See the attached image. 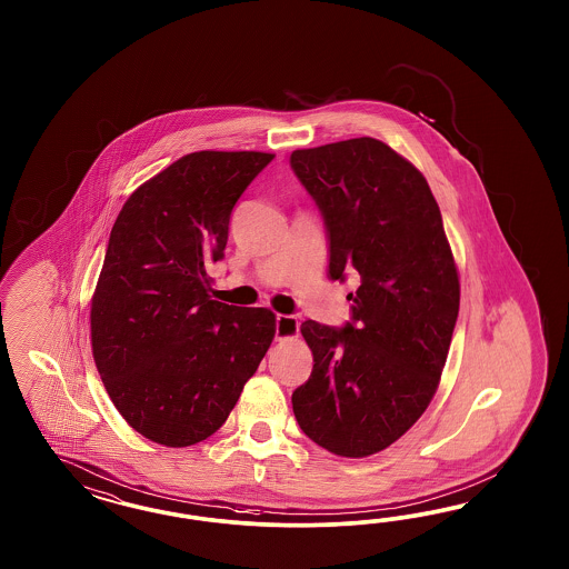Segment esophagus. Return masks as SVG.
Returning a JSON list of instances; mask_svg holds the SVG:
<instances>
[{
    "label": "esophagus",
    "instance_id": "obj_1",
    "mask_svg": "<svg viewBox=\"0 0 569 569\" xmlns=\"http://www.w3.org/2000/svg\"><path fill=\"white\" fill-rule=\"evenodd\" d=\"M298 319L293 315H277L276 317V338L277 340H290L298 336Z\"/></svg>",
    "mask_w": 569,
    "mask_h": 569
}]
</instances>
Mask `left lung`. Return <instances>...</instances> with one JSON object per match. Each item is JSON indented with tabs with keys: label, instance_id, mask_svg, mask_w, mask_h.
<instances>
[{
	"label": "left lung",
	"instance_id": "obj_1",
	"mask_svg": "<svg viewBox=\"0 0 569 569\" xmlns=\"http://www.w3.org/2000/svg\"><path fill=\"white\" fill-rule=\"evenodd\" d=\"M319 208L329 279L359 276L350 321L302 323L310 378L292 395L300 430L340 457L397 442L428 409L459 315V276L426 177L373 138L296 150Z\"/></svg>",
	"mask_w": 569,
	"mask_h": 569
}]
</instances>
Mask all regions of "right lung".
<instances>
[{
    "mask_svg": "<svg viewBox=\"0 0 569 569\" xmlns=\"http://www.w3.org/2000/svg\"><path fill=\"white\" fill-rule=\"evenodd\" d=\"M276 156L193 152L129 196L91 298V348L124 421L164 447L207 440L276 336L269 309L210 300L241 193Z\"/></svg>",
    "mask_w": 569,
    "mask_h": 569,
    "instance_id": "obj_1",
    "label": "right lung"
}]
</instances>
